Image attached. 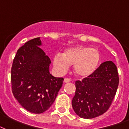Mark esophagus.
Instances as JSON below:
<instances>
[{"label": "esophagus", "mask_w": 129, "mask_h": 129, "mask_svg": "<svg viewBox=\"0 0 129 129\" xmlns=\"http://www.w3.org/2000/svg\"><path fill=\"white\" fill-rule=\"evenodd\" d=\"M71 82V80L70 79H68V78H65L64 80H63V82L64 83H69Z\"/></svg>", "instance_id": "34e87169"}]
</instances>
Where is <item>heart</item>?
I'll return each instance as SVG.
<instances>
[{
	"instance_id": "heart-1",
	"label": "heart",
	"mask_w": 129,
	"mask_h": 129,
	"mask_svg": "<svg viewBox=\"0 0 129 129\" xmlns=\"http://www.w3.org/2000/svg\"><path fill=\"white\" fill-rule=\"evenodd\" d=\"M100 61L101 55L96 49L79 45L68 47L63 54L55 55L53 63L59 74L66 73L73 65L74 74L80 78H86L96 72Z\"/></svg>"
}]
</instances>
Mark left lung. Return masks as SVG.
Instances as JSON below:
<instances>
[{"label":"left lung","mask_w":129,"mask_h":129,"mask_svg":"<svg viewBox=\"0 0 129 129\" xmlns=\"http://www.w3.org/2000/svg\"><path fill=\"white\" fill-rule=\"evenodd\" d=\"M119 83L118 70L112 61L102 63L90 76L76 82L73 109L81 118H93L106 112Z\"/></svg>","instance_id":"obj_1"}]
</instances>
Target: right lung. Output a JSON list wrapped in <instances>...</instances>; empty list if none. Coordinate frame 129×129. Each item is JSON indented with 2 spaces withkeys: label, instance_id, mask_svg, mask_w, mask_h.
I'll use <instances>...</instances> for the list:
<instances>
[{
  "label": "right lung",
  "instance_id": "1",
  "mask_svg": "<svg viewBox=\"0 0 129 129\" xmlns=\"http://www.w3.org/2000/svg\"><path fill=\"white\" fill-rule=\"evenodd\" d=\"M41 45L40 37L25 43L17 51L11 68L13 95L23 108L35 114L52 105L63 81L50 74L51 62L39 47Z\"/></svg>",
  "mask_w": 129,
  "mask_h": 129
}]
</instances>
